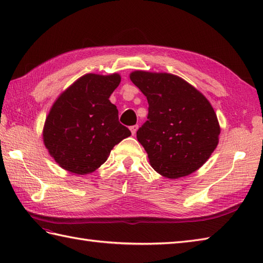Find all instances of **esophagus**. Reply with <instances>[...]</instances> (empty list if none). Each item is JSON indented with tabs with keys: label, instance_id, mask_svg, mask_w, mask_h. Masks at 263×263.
<instances>
[{
	"label": "esophagus",
	"instance_id": "1",
	"mask_svg": "<svg viewBox=\"0 0 263 263\" xmlns=\"http://www.w3.org/2000/svg\"><path fill=\"white\" fill-rule=\"evenodd\" d=\"M138 125H132V126H130V130H131V133H132V135L133 136H135L136 135V133H137V131H138Z\"/></svg>",
	"mask_w": 263,
	"mask_h": 263
}]
</instances>
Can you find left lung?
<instances>
[{
    "instance_id": "obj_1",
    "label": "left lung",
    "mask_w": 263,
    "mask_h": 263,
    "mask_svg": "<svg viewBox=\"0 0 263 263\" xmlns=\"http://www.w3.org/2000/svg\"><path fill=\"white\" fill-rule=\"evenodd\" d=\"M130 79L148 100L147 121L139 127L137 138L153 168L168 178L200 168L214 153L220 133L208 99L170 73L136 71Z\"/></svg>"
}]
</instances>
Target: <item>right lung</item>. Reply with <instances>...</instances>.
Wrapping results in <instances>:
<instances>
[{"mask_svg":"<svg viewBox=\"0 0 263 263\" xmlns=\"http://www.w3.org/2000/svg\"><path fill=\"white\" fill-rule=\"evenodd\" d=\"M119 74H86L61 95L44 126V143L55 161L76 174H88L107 160L110 150L131 131L119 122L109 96Z\"/></svg>","mask_w":263,"mask_h":263,"instance_id":"right-lung-1","label":"right lung"}]
</instances>
